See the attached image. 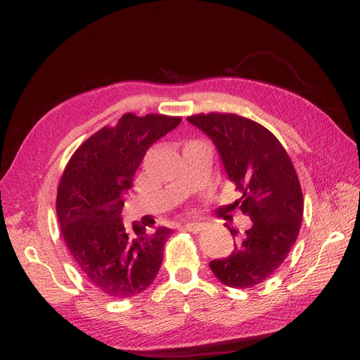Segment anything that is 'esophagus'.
<instances>
[{
  "instance_id": "obj_1",
  "label": "esophagus",
  "mask_w": 360,
  "mask_h": 360,
  "mask_svg": "<svg viewBox=\"0 0 360 360\" xmlns=\"http://www.w3.org/2000/svg\"><path fill=\"white\" fill-rule=\"evenodd\" d=\"M184 230H187L190 233H199L204 230V225L199 222H187L186 225H184Z\"/></svg>"
}]
</instances>
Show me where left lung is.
<instances>
[{
  "label": "left lung",
  "instance_id": "left-lung-1",
  "mask_svg": "<svg viewBox=\"0 0 360 360\" xmlns=\"http://www.w3.org/2000/svg\"><path fill=\"white\" fill-rule=\"evenodd\" d=\"M187 120L214 142L229 179L242 195L235 205L252 219L244 235L227 225L236 238L235 250L212 261L210 269L225 285L255 287L279 269L299 235L304 196L295 165L279 139L256 121L218 112Z\"/></svg>",
  "mask_w": 360,
  "mask_h": 360
}]
</instances>
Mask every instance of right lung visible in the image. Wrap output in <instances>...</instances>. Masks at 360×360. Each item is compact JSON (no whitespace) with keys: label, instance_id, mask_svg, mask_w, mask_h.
Here are the masks:
<instances>
[{"label":"right lung","instance_id":"right-lung-1","mask_svg":"<svg viewBox=\"0 0 360 360\" xmlns=\"http://www.w3.org/2000/svg\"><path fill=\"white\" fill-rule=\"evenodd\" d=\"M181 121L125 113L82 142L64 169L56 195L61 235L84 278L112 299L142 293L161 269L172 230L160 227L147 235L138 222L125 225L122 198L148 147Z\"/></svg>","mask_w":360,"mask_h":360}]
</instances>
